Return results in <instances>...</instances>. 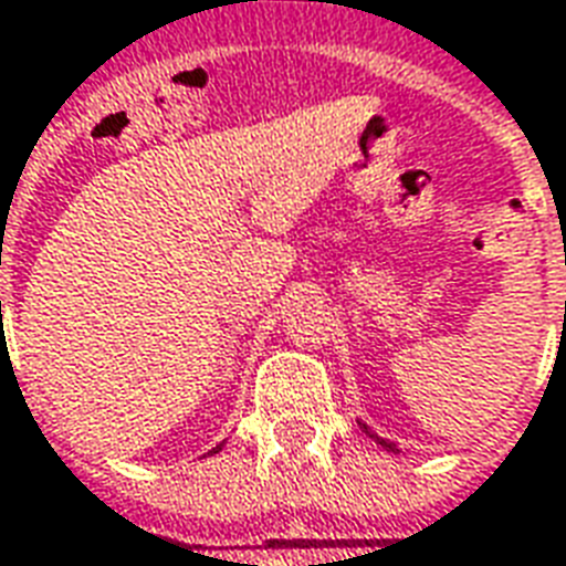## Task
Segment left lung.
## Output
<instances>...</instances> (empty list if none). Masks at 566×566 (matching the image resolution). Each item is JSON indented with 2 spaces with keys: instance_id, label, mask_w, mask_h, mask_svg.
Returning a JSON list of instances; mask_svg holds the SVG:
<instances>
[{
  "instance_id": "1",
  "label": "left lung",
  "mask_w": 566,
  "mask_h": 566,
  "mask_svg": "<svg viewBox=\"0 0 566 566\" xmlns=\"http://www.w3.org/2000/svg\"><path fill=\"white\" fill-rule=\"evenodd\" d=\"M379 443H382V447H389V443H386V440H379ZM391 449V447H389Z\"/></svg>"
}]
</instances>
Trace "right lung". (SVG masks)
Masks as SVG:
<instances>
[{"mask_svg": "<svg viewBox=\"0 0 566 566\" xmlns=\"http://www.w3.org/2000/svg\"><path fill=\"white\" fill-rule=\"evenodd\" d=\"M217 449H220V447H217ZM217 449H213V452H217Z\"/></svg>", "mask_w": 566, "mask_h": 566, "instance_id": "obj_1", "label": "right lung"}]
</instances>
